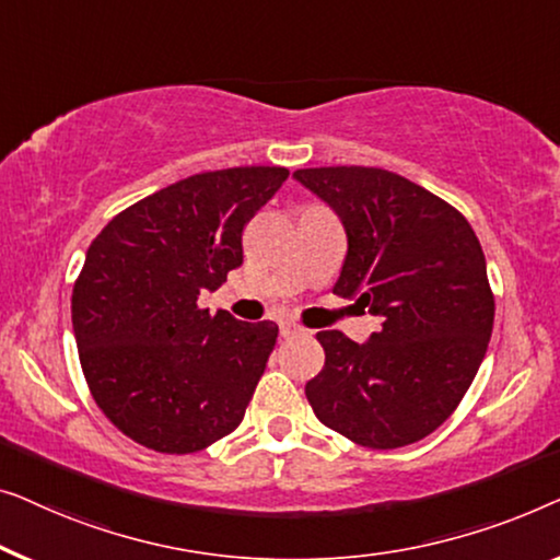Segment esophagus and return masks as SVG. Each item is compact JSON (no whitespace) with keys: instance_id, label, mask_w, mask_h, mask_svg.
Returning <instances> with one entry per match:
<instances>
[{"instance_id":"obj_1","label":"esophagus","mask_w":560,"mask_h":560,"mask_svg":"<svg viewBox=\"0 0 560 560\" xmlns=\"http://www.w3.org/2000/svg\"><path fill=\"white\" fill-rule=\"evenodd\" d=\"M279 332H281V337H291V335H302L304 329H302V325H296V322L287 319L279 325Z\"/></svg>"}]
</instances>
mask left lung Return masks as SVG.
Instances as JSON below:
<instances>
[{"instance_id": "1", "label": "left lung", "mask_w": 560, "mask_h": 560, "mask_svg": "<svg viewBox=\"0 0 560 560\" xmlns=\"http://www.w3.org/2000/svg\"><path fill=\"white\" fill-rule=\"evenodd\" d=\"M348 233L335 294L383 319L368 342L319 332L325 368L306 383L317 419L368 448L436 431L475 381L494 296L467 218L421 185L377 167L296 170Z\"/></svg>"}]
</instances>
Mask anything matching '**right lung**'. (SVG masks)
Here are the masks:
<instances>
[{"mask_svg":"<svg viewBox=\"0 0 560 560\" xmlns=\"http://www.w3.org/2000/svg\"><path fill=\"white\" fill-rule=\"evenodd\" d=\"M287 167L192 175L119 212L73 287V332L91 396L137 444L192 454L238 429L277 345L273 322L200 310L243 264V228Z\"/></svg>","mask_w":560,"mask_h":560,"instance_id":"1","label":"right lung"}]
</instances>
